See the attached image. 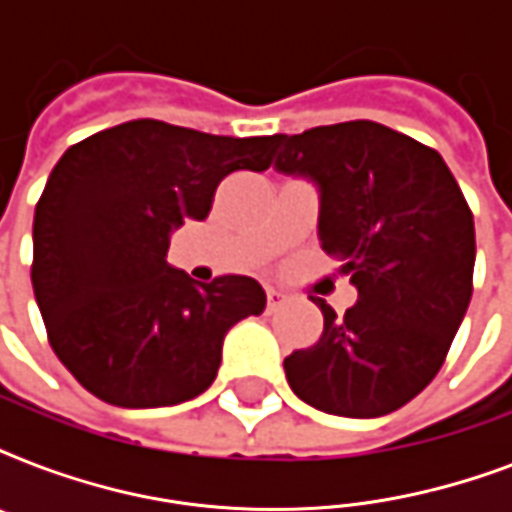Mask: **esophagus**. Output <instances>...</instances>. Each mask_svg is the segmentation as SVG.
Here are the masks:
<instances>
[{"instance_id": "34e87169", "label": "esophagus", "mask_w": 512, "mask_h": 512, "mask_svg": "<svg viewBox=\"0 0 512 512\" xmlns=\"http://www.w3.org/2000/svg\"><path fill=\"white\" fill-rule=\"evenodd\" d=\"M265 297H268V311H276V308H281L284 300H287V295H284L281 289H273V287L265 289Z\"/></svg>"}]
</instances>
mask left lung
I'll return each mask as SVG.
<instances>
[{
	"label": "left lung",
	"mask_w": 512,
	"mask_h": 512,
	"mask_svg": "<svg viewBox=\"0 0 512 512\" xmlns=\"http://www.w3.org/2000/svg\"><path fill=\"white\" fill-rule=\"evenodd\" d=\"M276 170L319 185L321 249L358 289L324 313L316 345L284 358L289 388L340 417H382L409 404L444 364L476 265L473 212L438 151L385 124L276 135Z\"/></svg>",
	"instance_id": "8db88e82"
}]
</instances>
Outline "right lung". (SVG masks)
<instances>
[{
  "label": "right lung",
  "mask_w": 512,
  "mask_h": 512,
  "mask_svg": "<svg viewBox=\"0 0 512 512\" xmlns=\"http://www.w3.org/2000/svg\"><path fill=\"white\" fill-rule=\"evenodd\" d=\"M273 143L135 119L60 156L36 201L31 284L55 356L92 396L151 409L212 385L225 332L260 316L265 292L172 268L170 233L209 215L223 177L268 170Z\"/></svg>",
  "instance_id": "1"
}]
</instances>
